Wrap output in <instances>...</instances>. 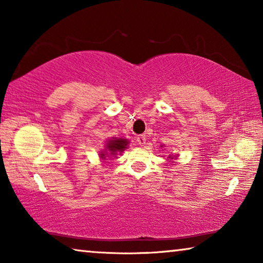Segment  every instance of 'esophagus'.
I'll return each instance as SVG.
<instances>
[{"label":"esophagus","mask_w":263,"mask_h":263,"mask_svg":"<svg viewBox=\"0 0 263 263\" xmlns=\"http://www.w3.org/2000/svg\"><path fill=\"white\" fill-rule=\"evenodd\" d=\"M137 142H138V145H140V146L146 145V137L145 136H139L137 138Z\"/></svg>","instance_id":"34e87169"}]
</instances>
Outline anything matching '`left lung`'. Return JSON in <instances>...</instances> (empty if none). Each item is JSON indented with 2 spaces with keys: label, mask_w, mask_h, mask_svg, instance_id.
<instances>
[{
  "label": "left lung",
  "mask_w": 263,
  "mask_h": 263,
  "mask_svg": "<svg viewBox=\"0 0 263 263\" xmlns=\"http://www.w3.org/2000/svg\"><path fill=\"white\" fill-rule=\"evenodd\" d=\"M168 158H169V159H171L172 157H171V155H169V157H168ZM175 158H176V157H175ZM175 158H174V159H175ZM172 159H173V158H172Z\"/></svg>",
  "instance_id": "left-lung-1"
}]
</instances>
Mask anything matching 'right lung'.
I'll return each instance as SVG.
<instances>
[{
    "label": "right lung",
    "mask_w": 263,
    "mask_h": 263,
    "mask_svg": "<svg viewBox=\"0 0 263 263\" xmlns=\"http://www.w3.org/2000/svg\"><path fill=\"white\" fill-rule=\"evenodd\" d=\"M128 145V140L124 139V138H112L106 141L105 144V148L103 151H101L100 157L102 160H105L106 157L109 155H117V153H122L124 149L127 148Z\"/></svg>",
    "instance_id": "right-lung-1"
}]
</instances>
